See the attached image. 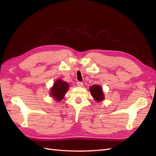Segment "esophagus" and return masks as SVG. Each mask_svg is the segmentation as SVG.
Segmentation results:
<instances>
[{
  "mask_svg": "<svg viewBox=\"0 0 156 156\" xmlns=\"http://www.w3.org/2000/svg\"><path fill=\"white\" fill-rule=\"evenodd\" d=\"M77 86L78 87H83V83H81V82H78V83H77Z\"/></svg>",
  "mask_w": 156,
  "mask_h": 156,
  "instance_id": "obj_1",
  "label": "esophagus"
}]
</instances>
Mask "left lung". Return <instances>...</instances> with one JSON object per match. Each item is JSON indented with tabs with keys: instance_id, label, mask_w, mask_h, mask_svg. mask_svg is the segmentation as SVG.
Listing matches in <instances>:
<instances>
[{
	"instance_id": "8db88e82",
	"label": "left lung",
	"mask_w": 156,
	"mask_h": 156,
	"mask_svg": "<svg viewBox=\"0 0 156 156\" xmlns=\"http://www.w3.org/2000/svg\"><path fill=\"white\" fill-rule=\"evenodd\" d=\"M90 92L95 101L100 102L104 99V95L102 89H101V87L100 85L95 84V85L90 87Z\"/></svg>"
}]
</instances>
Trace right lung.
<instances>
[{
    "label": "right lung",
    "mask_w": 156,
    "mask_h": 156,
    "mask_svg": "<svg viewBox=\"0 0 156 156\" xmlns=\"http://www.w3.org/2000/svg\"><path fill=\"white\" fill-rule=\"evenodd\" d=\"M69 89V85L67 83L58 79L54 83L53 87L51 88V95L55 100L57 101H60L64 98L67 89Z\"/></svg>",
    "instance_id": "add662e5"
}]
</instances>
